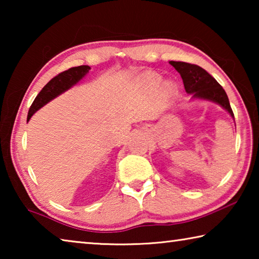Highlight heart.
<instances>
[{
    "mask_svg": "<svg viewBox=\"0 0 259 259\" xmlns=\"http://www.w3.org/2000/svg\"><path fill=\"white\" fill-rule=\"evenodd\" d=\"M146 80H147L148 83H150L151 85H156L157 83H159V81H160V77L157 76V75H155V74H150V75L146 76ZM166 89H168L169 91H171L172 90V85L171 84H168V85H166Z\"/></svg>",
    "mask_w": 259,
    "mask_h": 259,
    "instance_id": "1",
    "label": "heart"
}]
</instances>
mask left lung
Returning a JSON list of instances; mask_svg holds the SVG:
<instances>
[{
  "label": "left lung",
  "mask_w": 259,
  "mask_h": 259,
  "mask_svg": "<svg viewBox=\"0 0 259 259\" xmlns=\"http://www.w3.org/2000/svg\"><path fill=\"white\" fill-rule=\"evenodd\" d=\"M169 63L181 74L187 94H192L194 98L208 99L219 104L231 114L232 117H234L225 90L205 69L198 65L184 63V61H169Z\"/></svg>",
  "instance_id": "8db88e82"
}]
</instances>
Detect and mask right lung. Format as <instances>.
Instances as JSON below:
<instances>
[{
    "mask_svg": "<svg viewBox=\"0 0 259 259\" xmlns=\"http://www.w3.org/2000/svg\"><path fill=\"white\" fill-rule=\"evenodd\" d=\"M89 66L82 65V66L72 67L67 69V71L61 72L54 78H51V80L43 87V89L38 93L36 98L34 99L32 106L29 107L27 122L38 108L45 106V105L47 103H49L51 99H54L57 96L63 94L64 91H66L72 85L75 84L76 82L80 81L81 78L89 72Z\"/></svg>",
    "mask_w": 259,
    "mask_h": 259,
    "instance_id": "1",
    "label": "right lung"
}]
</instances>
